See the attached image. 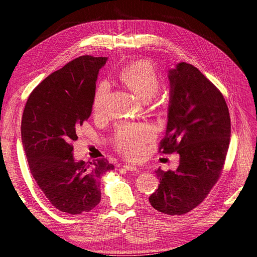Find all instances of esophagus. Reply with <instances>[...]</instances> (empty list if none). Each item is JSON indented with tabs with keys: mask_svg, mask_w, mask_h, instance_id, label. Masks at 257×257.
<instances>
[{
	"mask_svg": "<svg viewBox=\"0 0 257 257\" xmlns=\"http://www.w3.org/2000/svg\"><path fill=\"white\" fill-rule=\"evenodd\" d=\"M124 169H126V170H130V172H137V168L135 167V166H132V165H127V164H124L123 166H122Z\"/></svg>",
	"mask_w": 257,
	"mask_h": 257,
	"instance_id": "1",
	"label": "esophagus"
}]
</instances>
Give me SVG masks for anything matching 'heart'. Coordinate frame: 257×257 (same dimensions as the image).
I'll use <instances>...</instances> for the list:
<instances>
[{
	"label": "heart",
	"mask_w": 257,
	"mask_h": 257,
	"mask_svg": "<svg viewBox=\"0 0 257 257\" xmlns=\"http://www.w3.org/2000/svg\"><path fill=\"white\" fill-rule=\"evenodd\" d=\"M119 78L122 82L134 90L145 99L157 94L160 89V76L151 62L138 60L132 62L120 72ZM110 84L100 81L93 94L92 107L95 114L103 115L108 109V98ZM154 128L148 123H124L118 127L115 136V147L128 159L138 160L142 157L146 143L153 138Z\"/></svg>",
	"instance_id": "b5f03b06"
}]
</instances>
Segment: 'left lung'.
<instances>
[{"label":"left lung","instance_id":"left-lung-1","mask_svg":"<svg viewBox=\"0 0 257 257\" xmlns=\"http://www.w3.org/2000/svg\"><path fill=\"white\" fill-rule=\"evenodd\" d=\"M168 79V121L160 152H177L180 160L175 170H155L160 184L149 201L159 212L175 216L196 208L219 180L230 118L222 93L195 66L181 62Z\"/></svg>","mask_w":257,"mask_h":257}]
</instances>
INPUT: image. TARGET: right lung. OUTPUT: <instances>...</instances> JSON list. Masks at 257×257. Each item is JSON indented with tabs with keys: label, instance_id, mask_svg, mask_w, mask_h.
Wrapping results in <instances>:
<instances>
[{
	"label": "right lung",
	"instance_id": "add662e5",
	"mask_svg": "<svg viewBox=\"0 0 257 257\" xmlns=\"http://www.w3.org/2000/svg\"><path fill=\"white\" fill-rule=\"evenodd\" d=\"M107 58L81 56L31 93L21 121L29 167L40 189L62 212H89L100 201L99 179L113 169L106 159L76 161L72 143L92 112L99 69Z\"/></svg>",
	"mask_w": 257,
	"mask_h": 257
}]
</instances>
